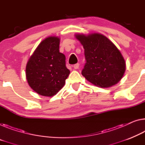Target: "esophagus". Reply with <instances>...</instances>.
Here are the masks:
<instances>
[{
	"instance_id": "esophagus-1",
	"label": "esophagus",
	"mask_w": 145,
	"mask_h": 145,
	"mask_svg": "<svg viewBox=\"0 0 145 145\" xmlns=\"http://www.w3.org/2000/svg\"><path fill=\"white\" fill-rule=\"evenodd\" d=\"M79 66H80V64L76 63V64H75V65H73V68H74V69H78L79 68Z\"/></svg>"
}]
</instances>
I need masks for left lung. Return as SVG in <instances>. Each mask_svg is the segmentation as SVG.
Wrapping results in <instances>:
<instances>
[{"label": "left lung", "mask_w": 145, "mask_h": 145, "mask_svg": "<svg viewBox=\"0 0 145 145\" xmlns=\"http://www.w3.org/2000/svg\"><path fill=\"white\" fill-rule=\"evenodd\" d=\"M83 45L86 63L82 74L95 86L110 88L123 76L126 63L116 46L104 35H75Z\"/></svg>", "instance_id": "obj_1"}]
</instances>
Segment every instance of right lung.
<instances>
[{"instance_id":"obj_1","label":"right lung","mask_w":145,"mask_h":145,"mask_svg":"<svg viewBox=\"0 0 145 145\" xmlns=\"http://www.w3.org/2000/svg\"><path fill=\"white\" fill-rule=\"evenodd\" d=\"M59 38L48 37L41 42L26 67L28 83L40 95L52 97L63 88L70 71L65 56L59 52Z\"/></svg>"}]
</instances>
